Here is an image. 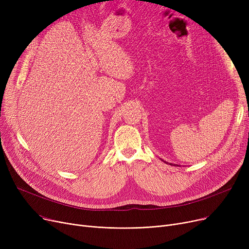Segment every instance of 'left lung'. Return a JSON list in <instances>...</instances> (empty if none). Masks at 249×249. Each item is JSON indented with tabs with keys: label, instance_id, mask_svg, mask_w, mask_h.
Here are the masks:
<instances>
[{
	"label": "left lung",
	"instance_id": "8db88e82",
	"mask_svg": "<svg viewBox=\"0 0 249 249\" xmlns=\"http://www.w3.org/2000/svg\"><path fill=\"white\" fill-rule=\"evenodd\" d=\"M160 160H161V159H160ZM162 160V161H163V162H165V163H167V164H171V165H175V166H177V165H178V166H179V165H178V164H175V163H171V162H167V161H164V160Z\"/></svg>",
	"mask_w": 249,
	"mask_h": 249
}]
</instances>
